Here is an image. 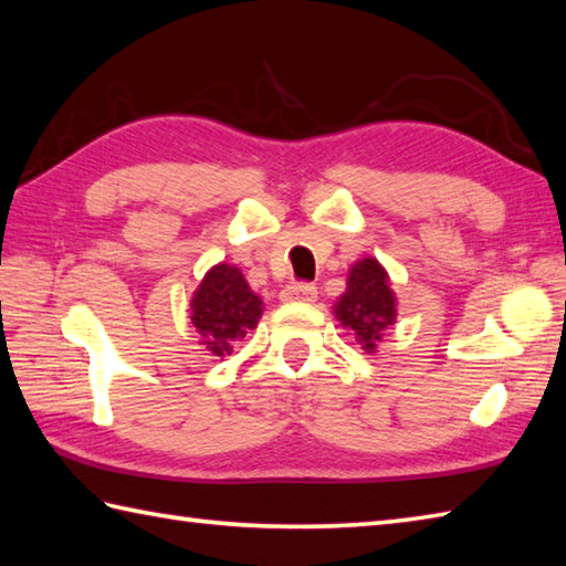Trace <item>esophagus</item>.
I'll return each instance as SVG.
<instances>
[{
    "mask_svg": "<svg viewBox=\"0 0 566 566\" xmlns=\"http://www.w3.org/2000/svg\"><path fill=\"white\" fill-rule=\"evenodd\" d=\"M316 296H318L316 286L304 284V282L290 284L282 290V302H286V304H314Z\"/></svg>",
    "mask_w": 566,
    "mask_h": 566,
    "instance_id": "1",
    "label": "esophagus"
}]
</instances>
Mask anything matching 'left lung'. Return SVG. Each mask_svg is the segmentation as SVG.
I'll return each instance as SVG.
<instances>
[{
	"instance_id": "left-lung-1",
	"label": "left lung",
	"mask_w": 566,
	"mask_h": 566,
	"mask_svg": "<svg viewBox=\"0 0 566 566\" xmlns=\"http://www.w3.org/2000/svg\"><path fill=\"white\" fill-rule=\"evenodd\" d=\"M396 294L389 272L377 258H359L347 270L345 292L333 304L340 326L355 335L365 353H377L384 333L396 323Z\"/></svg>"
}]
</instances>
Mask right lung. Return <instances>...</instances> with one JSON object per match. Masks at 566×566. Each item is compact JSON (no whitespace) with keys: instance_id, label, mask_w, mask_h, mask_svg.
<instances>
[{"instance_id":"obj_1","label":"right lung","mask_w":566,"mask_h":566,"mask_svg":"<svg viewBox=\"0 0 566 566\" xmlns=\"http://www.w3.org/2000/svg\"><path fill=\"white\" fill-rule=\"evenodd\" d=\"M262 308V298L250 290L240 268L219 262L203 274L189 298V323L197 328L203 350L226 357L258 328Z\"/></svg>"}]
</instances>
